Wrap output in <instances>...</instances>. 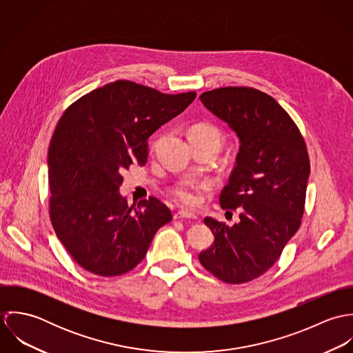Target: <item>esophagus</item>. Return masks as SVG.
Listing matches in <instances>:
<instances>
[{
    "label": "esophagus",
    "instance_id": "34e87169",
    "mask_svg": "<svg viewBox=\"0 0 353 353\" xmlns=\"http://www.w3.org/2000/svg\"><path fill=\"white\" fill-rule=\"evenodd\" d=\"M174 219L175 220H179V219H188V220H196L197 216L189 210H179L174 214Z\"/></svg>",
    "mask_w": 353,
    "mask_h": 353
}]
</instances>
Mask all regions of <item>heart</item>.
Listing matches in <instances>:
<instances>
[{
    "label": "heart",
    "instance_id": "1",
    "mask_svg": "<svg viewBox=\"0 0 353 353\" xmlns=\"http://www.w3.org/2000/svg\"><path fill=\"white\" fill-rule=\"evenodd\" d=\"M189 139L192 141L196 140H213L217 141L221 145L223 136L221 132L209 123H196L190 128L189 132ZM168 193L174 200H176L186 206H194L200 202V188L192 181H182L170 188Z\"/></svg>",
    "mask_w": 353,
    "mask_h": 353
}]
</instances>
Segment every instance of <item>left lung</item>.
Instances as JSON below:
<instances>
[{
    "label": "left lung",
    "mask_w": 353,
    "mask_h": 353,
    "mask_svg": "<svg viewBox=\"0 0 353 353\" xmlns=\"http://www.w3.org/2000/svg\"><path fill=\"white\" fill-rule=\"evenodd\" d=\"M200 99L239 137L236 165L219 201L227 212L238 209L241 221L227 227L206 217L214 242L199 259L219 280L243 284L274 265L302 224L308 152L290 114L259 90L221 87Z\"/></svg>",
    "instance_id": "obj_1"
}]
</instances>
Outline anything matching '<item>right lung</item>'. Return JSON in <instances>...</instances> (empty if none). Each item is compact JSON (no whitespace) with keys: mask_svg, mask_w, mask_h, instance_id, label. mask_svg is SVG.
I'll return each instance as SVG.
<instances>
[{"mask_svg":"<svg viewBox=\"0 0 353 353\" xmlns=\"http://www.w3.org/2000/svg\"><path fill=\"white\" fill-rule=\"evenodd\" d=\"M196 97L118 80L73 101L59 118L49 147V214L83 269L103 277L130 272L171 221L170 209L154 197L128 205L118 193L121 172L147 163L148 137Z\"/></svg>","mask_w":353,"mask_h":353,"instance_id":"add662e5","label":"right lung"}]
</instances>
